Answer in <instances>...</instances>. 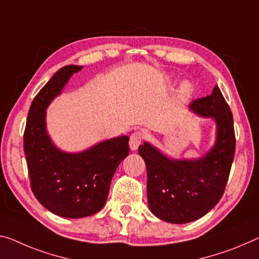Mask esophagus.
Returning <instances> with one entry per match:
<instances>
[{"label": "esophagus", "mask_w": 259, "mask_h": 259, "mask_svg": "<svg viewBox=\"0 0 259 259\" xmlns=\"http://www.w3.org/2000/svg\"><path fill=\"white\" fill-rule=\"evenodd\" d=\"M142 142V134L139 132H135L130 138V148L132 150H137L139 146L141 145Z\"/></svg>", "instance_id": "obj_1"}]
</instances>
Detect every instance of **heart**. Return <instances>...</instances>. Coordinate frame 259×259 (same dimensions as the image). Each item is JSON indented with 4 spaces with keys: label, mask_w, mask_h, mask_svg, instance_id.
Returning a JSON list of instances; mask_svg holds the SVG:
<instances>
[{
    "label": "heart",
    "mask_w": 259,
    "mask_h": 259,
    "mask_svg": "<svg viewBox=\"0 0 259 259\" xmlns=\"http://www.w3.org/2000/svg\"><path fill=\"white\" fill-rule=\"evenodd\" d=\"M169 81L171 82L172 81V78H169ZM194 94V87L191 82L189 81H184L181 83L180 88H178L177 91V98L178 101L181 102H184V101H188L189 98L192 97V95Z\"/></svg>",
    "instance_id": "b5f03b06"
}]
</instances>
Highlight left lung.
I'll list each match as a JSON object with an SVG mask.
<instances>
[{
	"mask_svg": "<svg viewBox=\"0 0 259 259\" xmlns=\"http://www.w3.org/2000/svg\"><path fill=\"white\" fill-rule=\"evenodd\" d=\"M189 110L215 122L214 145L204 155L170 157L147 141L138 150L147 168L148 207L170 224L196 221L218 204L235 155L233 114L218 84L212 95L191 103Z\"/></svg>",
	"mask_w": 259,
	"mask_h": 259,
	"instance_id": "8db88e82",
	"label": "left lung"
}]
</instances>
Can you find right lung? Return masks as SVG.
<instances>
[{"mask_svg":"<svg viewBox=\"0 0 259 259\" xmlns=\"http://www.w3.org/2000/svg\"><path fill=\"white\" fill-rule=\"evenodd\" d=\"M82 68L65 66L51 77L30 106L24 132V153L34 197L55 215L69 219L93 215L104 207L113 175L130 154L127 135L106 139L76 153L65 152L52 140L47 107Z\"/></svg>","mask_w":259,"mask_h":259,"instance_id":"1","label":"right lung"}]
</instances>
